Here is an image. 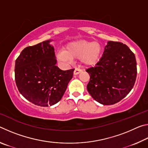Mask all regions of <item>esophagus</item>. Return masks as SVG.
I'll return each instance as SVG.
<instances>
[{"mask_svg": "<svg viewBox=\"0 0 148 148\" xmlns=\"http://www.w3.org/2000/svg\"><path fill=\"white\" fill-rule=\"evenodd\" d=\"M81 72H82V70L81 69H75L74 71V75L79 74Z\"/></svg>", "mask_w": 148, "mask_h": 148, "instance_id": "obj_1", "label": "esophagus"}]
</instances>
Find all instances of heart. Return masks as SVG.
Here are the masks:
<instances>
[{"mask_svg": "<svg viewBox=\"0 0 148 148\" xmlns=\"http://www.w3.org/2000/svg\"><path fill=\"white\" fill-rule=\"evenodd\" d=\"M102 53V47L99 42L79 40L67 45L64 50L57 53V58L62 61L70 62L72 59L79 57L82 64L91 66L100 61Z\"/></svg>", "mask_w": 148, "mask_h": 148, "instance_id": "1", "label": "heart"}]
</instances>
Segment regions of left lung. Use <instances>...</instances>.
<instances>
[{
  "label": "left lung",
  "mask_w": 148,
  "mask_h": 148,
  "mask_svg": "<svg viewBox=\"0 0 148 148\" xmlns=\"http://www.w3.org/2000/svg\"><path fill=\"white\" fill-rule=\"evenodd\" d=\"M86 72L90 76L87 89L92 98L103 105L114 104L125 98L134 86L136 58L127 45L109 41L99 62Z\"/></svg>",
  "instance_id": "1"
}]
</instances>
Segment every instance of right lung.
<instances>
[{
  "instance_id": "right-lung-1",
  "label": "right lung",
  "mask_w": 148,
  "mask_h": 148,
  "mask_svg": "<svg viewBox=\"0 0 148 148\" xmlns=\"http://www.w3.org/2000/svg\"><path fill=\"white\" fill-rule=\"evenodd\" d=\"M51 41L25 47L15 64V79L19 92L40 106H52L60 101L74 71H62L56 66Z\"/></svg>"
}]
</instances>
